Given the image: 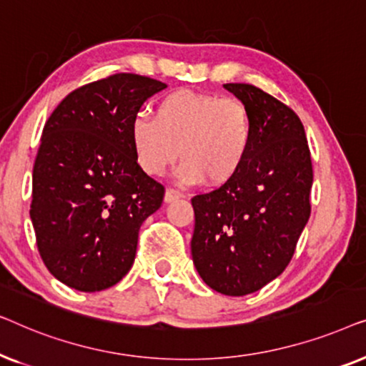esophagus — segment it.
Segmentation results:
<instances>
[{
    "label": "esophagus",
    "instance_id": "1",
    "mask_svg": "<svg viewBox=\"0 0 366 366\" xmlns=\"http://www.w3.org/2000/svg\"><path fill=\"white\" fill-rule=\"evenodd\" d=\"M183 194L178 192V189H173V188H167V192H164V202L167 203H172L174 199H179Z\"/></svg>",
    "mask_w": 366,
    "mask_h": 366
}]
</instances>
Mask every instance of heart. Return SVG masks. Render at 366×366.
<instances>
[{
	"label": "heart",
	"mask_w": 366,
	"mask_h": 366,
	"mask_svg": "<svg viewBox=\"0 0 366 366\" xmlns=\"http://www.w3.org/2000/svg\"><path fill=\"white\" fill-rule=\"evenodd\" d=\"M132 148L149 177H162L177 159L184 183L207 179L212 187L229 183L247 163L253 143V118L237 98L177 89L154 104L153 119H133Z\"/></svg>",
	"instance_id": "obj_1"
}]
</instances>
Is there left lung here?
Listing matches in <instances>:
<instances>
[{
  "instance_id": "1",
  "label": "left lung",
  "mask_w": 366,
  "mask_h": 366,
  "mask_svg": "<svg viewBox=\"0 0 366 366\" xmlns=\"http://www.w3.org/2000/svg\"><path fill=\"white\" fill-rule=\"evenodd\" d=\"M223 86L252 113L253 143L232 182L192 198V257L209 288L243 297L288 267L312 212L313 168L292 108L253 84Z\"/></svg>"
}]
</instances>
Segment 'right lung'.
I'll return each instance as SVG.
<instances>
[{
  "label": "right lung",
  "instance_id": "right-lung-1",
  "mask_svg": "<svg viewBox=\"0 0 366 366\" xmlns=\"http://www.w3.org/2000/svg\"><path fill=\"white\" fill-rule=\"evenodd\" d=\"M167 84L118 73L74 89L43 128L31 217L49 273L79 292L117 285L134 262L138 232L164 188L139 168L132 123Z\"/></svg>",
  "mask_w": 366,
  "mask_h": 366
}]
</instances>
